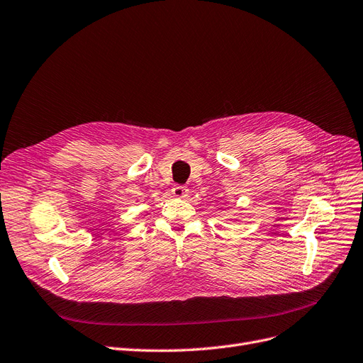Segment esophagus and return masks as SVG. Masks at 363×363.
I'll return each mask as SVG.
<instances>
[{
  "instance_id": "esophagus-1",
  "label": "esophagus",
  "mask_w": 363,
  "mask_h": 363,
  "mask_svg": "<svg viewBox=\"0 0 363 363\" xmlns=\"http://www.w3.org/2000/svg\"><path fill=\"white\" fill-rule=\"evenodd\" d=\"M172 194L175 196V197L184 199V197L188 196V188L185 185H175V186L172 188Z\"/></svg>"
}]
</instances>
